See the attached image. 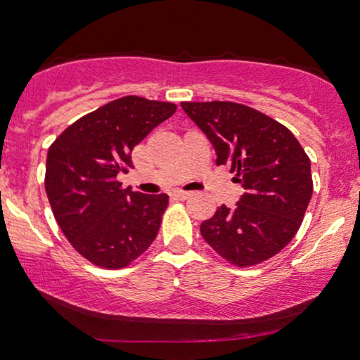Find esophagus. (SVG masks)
Masks as SVG:
<instances>
[{
  "label": "esophagus",
  "instance_id": "obj_1",
  "mask_svg": "<svg viewBox=\"0 0 360 360\" xmlns=\"http://www.w3.org/2000/svg\"><path fill=\"white\" fill-rule=\"evenodd\" d=\"M191 194H193L191 191H183V189H177V191H174V196L179 198V200H188Z\"/></svg>",
  "mask_w": 360,
  "mask_h": 360
}]
</instances>
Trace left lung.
I'll use <instances>...</instances> for the list:
<instances>
[{"mask_svg": "<svg viewBox=\"0 0 360 360\" xmlns=\"http://www.w3.org/2000/svg\"><path fill=\"white\" fill-rule=\"evenodd\" d=\"M208 137L218 166L237 172L245 193L221 205L200 232L217 254L238 267L271 259L298 232L313 194L311 166L295 135L279 122L230 101L181 103Z\"/></svg>", "mask_w": 360, "mask_h": 360, "instance_id": "obj_1", "label": "left lung"}]
</instances>
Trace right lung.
I'll return each mask as SVG.
<instances>
[{
  "label": "right lung",
  "instance_id": "1",
  "mask_svg": "<svg viewBox=\"0 0 360 360\" xmlns=\"http://www.w3.org/2000/svg\"><path fill=\"white\" fill-rule=\"evenodd\" d=\"M176 105L125 96L74 122L49 148L45 191L53 217L84 259L120 269L142 255L159 232L167 194L122 188L131 150Z\"/></svg>",
  "mask_w": 360,
  "mask_h": 360
}]
</instances>
